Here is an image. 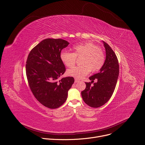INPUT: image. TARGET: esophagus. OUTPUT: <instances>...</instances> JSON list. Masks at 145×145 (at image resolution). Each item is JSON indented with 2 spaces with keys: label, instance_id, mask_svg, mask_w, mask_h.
Returning a JSON list of instances; mask_svg holds the SVG:
<instances>
[{
  "label": "esophagus",
  "instance_id": "34e87169",
  "mask_svg": "<svg viewBox=\"0 0 145 145\" xmlns=\"http://www.w3.org/2000/svg\"><path fill=\"white\" fill-rule=\"evenodd\" d=\"M80 82V80H78V79H75V83H76V82Z\"/></svg>",
  "mask_w": 145,
  "mask_h": 145
}]
</instances>
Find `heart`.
I'll use <instances>...</instances> for the list:
<instances>
[{
    "instance_id": "b5f03b06",
    "label": "heart",
    "mask_w": 145,
    "mask_h": 145,
    "mask_svg": "<svg viewBox=\"0 0 145 145\" xmlns=\"http://www.w3.org/2000/svg\"><path fill=\"white\" fill-rule=\"evenodd\" d=\"M74 53L63 51L60 59L68 67H72L76 58L81 57L80 66L71 68L67 71L69 76L76 78H82L88 75L91 70L95 72L100 70L105 63V55L99 46L92 42H87L73 47Z\"/></svg>"
}]
</instances>
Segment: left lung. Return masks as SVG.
Returning <instances> with one entry per match:
<instances>
[{"mask_svg":"<svg viewBox=\"0 0 145 145\" xmlns=\"http://www.w3.org/2000/svg\"><path fill=\"white\" fill-rule=\"evenodd\" d=\"M105 48V63L98 73L89 76L91 81L97 82L91 86V82H86V88L81 92L84 101L91 107L98 108L104 105L112 97L119 76V63L115 53L110 47L103 41Z\"/></svg>","mask_w":145,"mask_h":145,"instance_id":"obj_1","label":"left lung"}]
</instances>
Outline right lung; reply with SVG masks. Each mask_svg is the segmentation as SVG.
<instances>
[{
    "mask_svg": "<svg viewBox=\"0 0 145 145\" xmlns=\"http://www.w3.org/2000/svg\"><path fill=\"white\" fill-rule=\"evenodd\" d=\"M69 44L60 39H46L34 47L27 57L25 70L31 91L42 105L50 109L65 103L74 82L72 76L59 79L65 71L61 52Z\"/></svg>",
    "mask_w": 145,
    "mask_h": 145,
    "instance_id": "right-lung-1",
    "label": "right lung"
}]
</instances>
